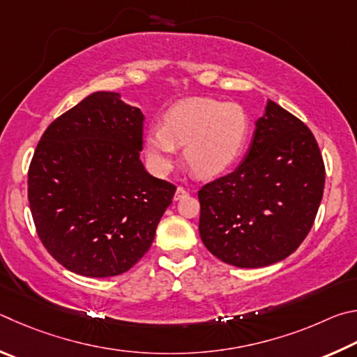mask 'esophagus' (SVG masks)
<instances>
[{
    "label": "esophagus",
    "instance_id": "34e87169",
    "mask_svg": "<svg viewBox=\"0 0 357 357\" xmlns=\"http://www.w3.org/2000/svg\"><path fill=\"white\" fill-rule=\"evenodd\" d=\"M186 196H188V191H186L183 186H177V190H175V195H174L175 201H180V199H183Z\"/></svg>",
    "mask_w": 357,
    "mask_h": 357
}]
</instances>
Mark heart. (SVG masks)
<instances>
[{
  "label": "heart",
  "mask_w": 357,
  "mask_h": 357,
  "mask_svg": "<svg viewBox=\"0 0 357 357\" xmlns=\"http://www.w3.org/2000/svg\"><path fill=\"white\" fill-rule=\"evenodd\" d=\"M251 121L245 108L218 100H186L174 105L144 135V152L156 174L174 167L177 146L185 161L201 177H216L232 167L245 152Z\"/></svg>",
  "instance_id": "obj_1"
}]
</instances>
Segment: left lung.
<instances>
[{"label": "left lung", "instance_id": "obj_1", "mask_svg": "<svg viewBox=\"0 0 357 357\" xmlns=\"http://www.w3.org/2000/svg\"><path fill=\"white\" fill-rule=\"evenodd\" d=\"M323 190L324 162L315 136L268 100L241 165L199 190V234L224 264L273 265L307 236Z\"/></svg>", "mask_w": 357, "mask_h": 357}]
</instances>
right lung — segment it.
Returning <instances> with one entry per match:
<instances>
[{
	"mask_svg": "<svg viewBox=\"0 0 357 357\" xmlns=\"http://www.w3.org/2000/svg\"><path fill=\"white\" fill-rule=\"evenodd\" d=\"M144 114L117 92H93L48 125L28 171L37 235L87 278L128 271L149 251L175 186L139 160Z\"/></svg>",
	"mask_w": 357,
	"mask_h": 357,
	"instance_id": "obj_1",
	"label": "right lung"
}]
</instances>
